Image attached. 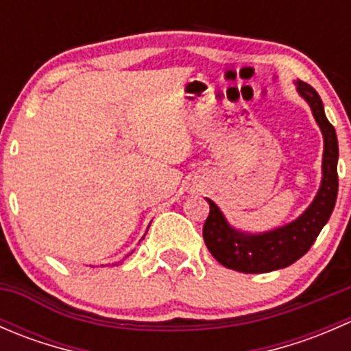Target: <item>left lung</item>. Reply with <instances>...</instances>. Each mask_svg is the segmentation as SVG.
<instances>
[{
    "mask_svg": "<svg viewBox=\"0 0 351 351\" xmlns=\"http://www.w3.org/2000/svg\"><path fill=\"white\" fill-rule=\"evenodd\" d=\"M295 90L311 107L323 134L321 185L309 207L297 219L263 232H247L229 224L221 208L210 198L208 217L204 224V241L212 256L231 270L243 274H268L295 263L309 251L326 226L338 195V139L335 127L324 113L323 101L311 84L295 81Z\"/></svg>",
    "mask_w": 351,
    "mask_h": 351,
    "instance_id": "1",
    "label": "left lung"
}]
</instances>
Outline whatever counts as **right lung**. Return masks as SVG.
I'll return each instance as SVG.
<instances>
[{"label": "right lung", "instance_id": "right-lung-1", "mask_svg": "<svg viewBox=\"0 0 351 351\" xmlns=\"http://www.w3.org/2000/svg\"><path fill=\"white\" fill-rule=\"evenodd\" d=\"M132 253H134V250H132V251H130V253H129V254H132ZM129 254H125V258H127V256H129Z\"/></svg>", "mask_w": 351, "mask_h": 351}]
</instances>
